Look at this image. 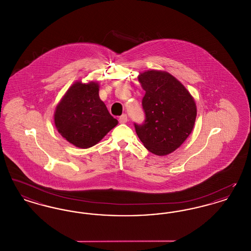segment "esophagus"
<instances>
[{
	"instance_id": "obj_1",
	"label": "esophagus",
	"mask_w": 251,
	"mask_h": 251,
	"mask_svg": "<svg viewBox=\"0 0 251 251\" xmlns=\"http://www.w3.org/2000/svg\"><path fill=\"white\" fill-rule=\"evenodd\" d=\"M120 123H126L128 121V117L126 114H123L122 116H120V119H119Z\"/></svg>"
}]
</instances>
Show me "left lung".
Returning a JSON list of instances; mask_svg holds the SVG:
<instances>
[{
	"instance_id": "1",
	"label": "left lung",
	"mask_w": 251,
	"mask_h": 251,
	"mask_svg": "<svg viewBox=\"0 0 251 251\" xmlns=\"http://www.w3.org/2000/svg\"><path fill=\"white\" fill-rule=\"evenodd\" d=\"M138 81L145 90L142 106L146 120L134 123L145 148L156 155L176 151L189 136L195 125L197 106L189 91L170 73L148 71Z\"/></svg>"
}]
</instances>
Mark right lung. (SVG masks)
Instances as JSON below:
<instances>
[{"label":"right lung","instance_id":"right-lung-1","mask_svg":"<svg viewBox=\"0 0 251 251\" xmlns=\"http://www.w3.org/2000/svg\"><path fill=\"white\" fill-rule=\"evenodd\" d=\"M99 87L96 82L74 83L54 112V124L58 132L80 149L99 143L119 123L100 99Z\"/></svg>","mask_w":251,"mask_h":251}]
</instances>
